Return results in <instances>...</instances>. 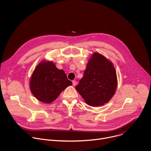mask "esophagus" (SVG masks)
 I'll return each mask as SVG.
<instances>
[{
	"mask_svg": "<svg viewBox=\"0 0 151 151\" xmlns=\"http://www.w3.org/2000/svg\"><path fill=\"white\" fill-rule=\"evenodd\" d=\"M72 83H73V86H75L76 85V83H77V82L76 81L73 80V81H72Z\"/></svg>",
	"mask_w": 151,
	"mask_h": 151,
	"instance_id": "1",
	"label": "esophagus"
}]
</instances>
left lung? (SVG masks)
Listing matches in <instances>:
<instances>
[{
  "label": "left lung",
  "mask_w": 151,
  "mask_h": 151,
  "mask_svg": "<svg viewBox=\"0 0 151 151\" xmlns=\"http://www.w3.org/2000/svg\"><path fill=\"white\" fill-rule=\"evenodd\" d=\"M116 87V73L113 64L101 54L95 52L75 88L87 104L99 106L111 99Z\"/></svg>",
  "instance_id": "1"
}]
</instances>
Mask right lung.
<instances>
[{
	"label": "right lung",
	"instance_id": "add662e5",
	"mask_svg": "<svg viewBox=\"0 0 151 151\" xmlns=\"http://www.w3.org/2000/svg\"><path fill=\"white\" fill-rule=\"evenodd\" d=\"M30 84V90L37 100L50 103L72 82L64 70L57 69L52 61H44L35 68Z\"/></svg>",
	"mask_w": 151,
	"mask_h": 151
}]
</instances>
